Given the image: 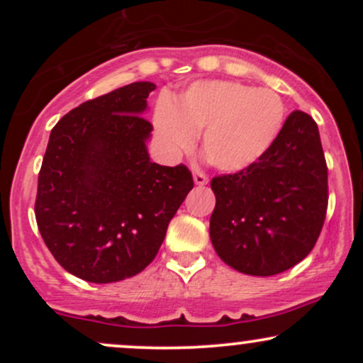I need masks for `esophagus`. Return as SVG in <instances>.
<instances>
[{
	"label": "esophagus",
	"instance_id": "esophagus-1",
	"mask_svg": "<svg viewBox=\"0 0 363 363\" xmlns=\"http://www.w3.org/2000/svg\"><path fill=\"white\" fill-rule=\"evenodd\" d=\"M193 179H194L196 186H206L208 184V176L205 172H201V170H194Z\"/></svg>",
	"mask_w": 363,
	"mask_h": 363
}]
</instances>
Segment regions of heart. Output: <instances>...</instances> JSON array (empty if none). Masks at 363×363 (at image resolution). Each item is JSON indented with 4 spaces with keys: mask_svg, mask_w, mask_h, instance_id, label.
<instances>
[{
    "mask_svg": "<svg viewBox=\"0 0 363 363\" xmlns=\"http://www.w3.org/2000/svg\"><path fill=\"white\" fill-rule=\"evenodd\" d=\"M286 119L277 91L239 82L203 80L182 91L174 106L158 104L155 129L172 153L193 150L203 131V152L223 172L251 167L272 150Z\"/></svg>",
    "mask_w": 363,
    "mask_h": 363,
    "instance_id": "b5f03b06",
    "label": "heart"
}]
</instances>
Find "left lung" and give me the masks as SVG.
Listing matches in <instances>:
<instances>
[{
    "instance_id": "obj_1",
    "label": "left lung",
    "mask_w": 363,
    "mask_h": 363,
    "mask_svg": "<svg viewBox=\"0 0 363 363\" xmlns=\"http://www.w3.org/2000/svg\"><path fill=\"white\" fill-rule=\"evenodd\" d=\"M210 239L225 264L252 277L290 269L312 251L328 208L318 124L294 111L261 160L213 177Z\"/></svg>"
}]
</instances>
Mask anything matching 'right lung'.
Segmentation results:
<instances>
[{
    "mask_svg": "<svg viewBox=\"0 0 363 363\" xmlns=\"http://www.w3.org/2000/svg\"><path fill=\"white\" fill-rule=\"evenodd\" d=\"M155 83L135 82L57 121L39 172L35 218L62 268L90 283L135 277L153 261L193 189L186 165L150 160L143 118Z\"/></svg>",
    "mask_w": 363,
    "mask_h": 363,
    "instance_id": "add662e5",
    "label": "right lung"
}]
</instances>
